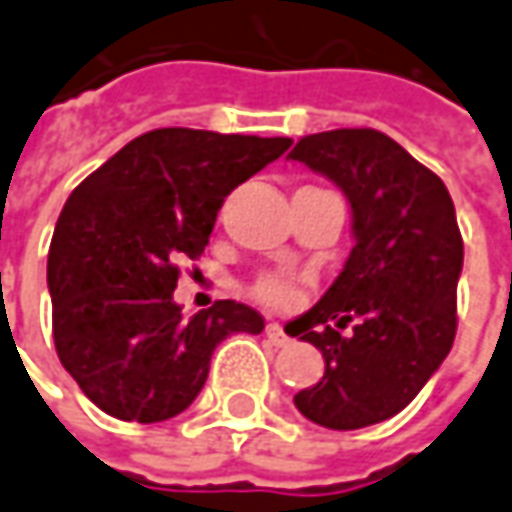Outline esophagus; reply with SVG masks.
Masks as SVG:
<instances>
[{"instance_id":"esophagus-1","label":"esophagus","mask_w":512,"mask_h":512,"mask_svg":"<svg viewBox=\"0 0 512 512\" xmlns=\"http://www.w3.org/2000/svg\"><path fill=\"white\" fill-rule=\"evenodd\" d=\"M264 335H267V341H270L273 346L290 344V335L281 329V324H267V327H264Z\"/></svg>"}]
</instances>
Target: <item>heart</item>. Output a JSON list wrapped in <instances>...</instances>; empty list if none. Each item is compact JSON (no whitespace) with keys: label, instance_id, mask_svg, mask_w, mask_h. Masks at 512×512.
I'll return each mask as SVG.
<instances>
[{"label":"heart","instance_id":"b5f03b06","mask_svg":"<svg viewBox=\"0 0 512 512\" xmlns=\"http://www.w3.org/2000/svg\"><path fill=\"white\" fill-rule=\"evenodd\" d=\"M253 296L259 298L267 307H290L296 301L298 290L293 281L281 279V276H264L256 281L253 287Z\"/></svg>","mask_w":512,"mask_h":512}]
</instances>
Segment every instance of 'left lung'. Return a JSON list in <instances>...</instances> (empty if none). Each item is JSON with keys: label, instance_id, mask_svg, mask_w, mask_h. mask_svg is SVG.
Masks as SVG:
<instances>
[{"label": "left lung", "instance_id": "1", "mask_svg": "<svg viewBox=\"0 0 512 512\" xmlns=\"http://www.w3.org/2000/svg\"><path fill=\"white\" fill-rule=\"evenodd\" d=\"M338 185L355 248L310 312L290 321L324 355V377L296 408L332 431L394 417L448 358L456 335L462 236L440 177L377 129L301 137L287 154ZM352 320L349 336L340 332Z\"/></svg>", "mask_w": 512, "mask_h": 512}]
</instances>
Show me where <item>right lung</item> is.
I'll list each match as a JSON object with an SVG mask.
<instances>
[{
    "mask_svg": "<svg viewBox=\"0 0 512 512\" xmlns=\"http://www.w3.org/2000/svg\"><path fill=\"white\" fill-rule=\"evenodd\" d=\"M290 143L154 129L64 202L47 256L53 341L101 411L126 423L171 420L205 386L216 346L233 332H262V315L236 301L183 318L177 264L200 259L225 197Z\"/></svg>",
    "mask_w": 512,
    "mask_h": 512,
    "instance_id": "1",
    "label": "right lung"
}]
</instances>
